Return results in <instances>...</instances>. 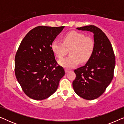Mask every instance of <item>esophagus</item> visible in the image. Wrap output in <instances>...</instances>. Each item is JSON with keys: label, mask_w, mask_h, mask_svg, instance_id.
<instances>
[{"label": "esophagus", "mask_w": 124, "mask_h": 124, "mask_svg": "<svg viewBox=\"0 0 124 124\" xmlns=\"http://www.w3.org/2000/svg\"><path fill=\"white\" fill-rule=\"evenodd\" d=\"M70 70H69V69H65V73H68L69 72V71Z\"/></svg>", "instance_id": "34e87169"}]
</instances>
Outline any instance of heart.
I'll return each mask as SVG.
<instances>
[{"label": "heart", "mask_w": 124, "mask_h": 124, "mask_svg": "<svg viewBox=\"0 0 124 124\" xmlns=\"http://www.w3.org/2000/svg\"><path fill=\"white\" fill-rule=\"evenodd\" d=\"M70 49V56L59 61V65L67 68L75 67L80 62H87L94 51V42L84 34L72 31L64 35L63 43L55 40L51 45L52 52L59 59L63 57Z\"/></svg>", "instance_id": "heart-1"}]
</instances>
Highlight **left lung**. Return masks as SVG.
<instances>
[{
    "instance_id": "1",
    "label": "left lung",
    "mask_w": 124,
    "mask_h": 124,
    "mask_svg": "<svg viewBox=\"0 0 124 124\" xmlns=\"http://www.w3.org/2000/svg\"><path fill=\"white\" fill-rule=\"evenodd\" d=\"M94 34V49L86 64L74 70L73 87L78 95L86 100L95 99L106 90L113 77L115 56L111 43L102 30L94 25L76 28Z\"/></svg>"
}]
</instances>
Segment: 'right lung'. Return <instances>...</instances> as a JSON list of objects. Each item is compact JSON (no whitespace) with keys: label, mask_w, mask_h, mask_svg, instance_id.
I'll return each mask as SVG.
<instances>
[{"label":"right lung","mask_w":124,"mask_h":124,"mask_svg":"<svg viewBox=\"0 0 124 124\" xmlns=\"http://www.w3.org/2000/svg\"><path fill=\"white\" fill-rule=\"evenodd\" d=\"M64 26H39L30 30L22 40L15 56V75L25 94L40 101L56 91L65 74L56 66L51 45Z\"/></svg>","instance_id":"right-lung-1"}]
</instances>
